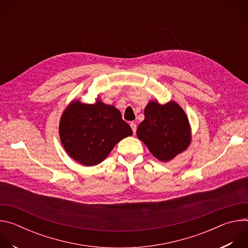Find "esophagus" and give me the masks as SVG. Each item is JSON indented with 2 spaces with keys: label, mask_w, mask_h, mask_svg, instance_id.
<instances>
[{
  "label": "esophagus",
  "mask_w": 248,
  "mask_h": 248,
  "mask_svg": "<svg viewBox=\"0 0 248 248\" xmlns=\"http://www.w3.org/2000/svg\"><path fill=\"white\" fill-rule=\"evenodd\" d=\"M130 127H131V129H132V131H133V134H135L136 133V124L135 123H131L130 124Z\"/></svg>",
  "instance_id": "esophagus-1"
}]
</instances>
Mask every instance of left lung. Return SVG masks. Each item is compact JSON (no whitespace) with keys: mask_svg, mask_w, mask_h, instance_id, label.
I'll return each instance as SVG.
<instances>
[{"mask_svg":"<svg viewBox=\"0 0 248 248\" xmlns=\"http://www.w3.org/2000/svg\"><path fill=\"white\" fill-rule=\"evenodd\" d=\"M144 116L136 134L155 158L168 162L187 149L191 142V129L179 104L170 101L161 105L150 101L145 107Z\"/></svg>","mask_w":248,"mask_h":248,"instance_id":"1","label":"left lung"}]
</instances>
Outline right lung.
Returning a JSON list of instances; mask_svg holds the SVG:
<instances>
[{"label":"right lung","instance_id":"right-lung-1","mask_svg":"<svg viewBox=\"0 0 248 248\" xmlns=\"http://www.w3.org/2000/svg\"><path fill=\"white\" fill-rule=\"evenodd\" d=\"M60 138L66 153L84 166H95L104 161L123 138L132 129L122 119L121 112L101 100L84 104L70 103L60 122Z\"/></svg>","mask_w":248,"mask_h":248}]
</instances>
